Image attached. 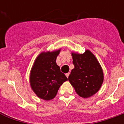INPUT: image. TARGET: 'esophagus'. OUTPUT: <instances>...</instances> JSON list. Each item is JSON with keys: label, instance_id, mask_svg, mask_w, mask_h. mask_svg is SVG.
Instances as JSON below:
<instances>
[{"label": "esophagus", "instance_id": "esophagus-1", "mask_svg": "<svg viewBox=\"0 0 124 124\" xmlns=\"http://www.w3.org/2000/svg\"><path fill=\"white\" fill-rule=\"evenodd\" d=\"M69 74H70V73H66V74H65L66 77H67V78H68V77H69Z\"/></svg>", "mask_w": 124, "mask_h": 124}]
</instances>
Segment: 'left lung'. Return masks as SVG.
Returning a JSON list of instances; mask_svg holds the SVG:
<instances>
[{
	"label": "left lung",
	"instance_id": "obj_1",
	"mask_svg": "<svg viewBox=\"0 0 124 124\" xmlns=\"http://www.w3.org/2000/svg\"><path fill=\"white\" fill-rule=\"evenodd\" d=\"M72 57L75 67L69 76V81L78 95L88 98L97 93L102 84V69L95 56L88 50L83 54L72 53Z\"/></svg>",
	"mask_w": 124,
	"mask_h": 124
}]
</instances>
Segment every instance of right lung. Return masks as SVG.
<instances>
[{"instance_id":"add662e5","label":"right lung","mask_w":124,"mask_h":124,"mask_svg":"<svg viewBox=\"0 0 124 124\" xmlns=\"http://www.w3.org/2000/svg\"><path fill=\"white\" fill-rule=\"evenodd\" d=\"M60 50L41 53L36 58L30 73V85L39 98L46 100L53 99L60 86L67 81L56 63Z\"/></svg>"}]
</instances>
